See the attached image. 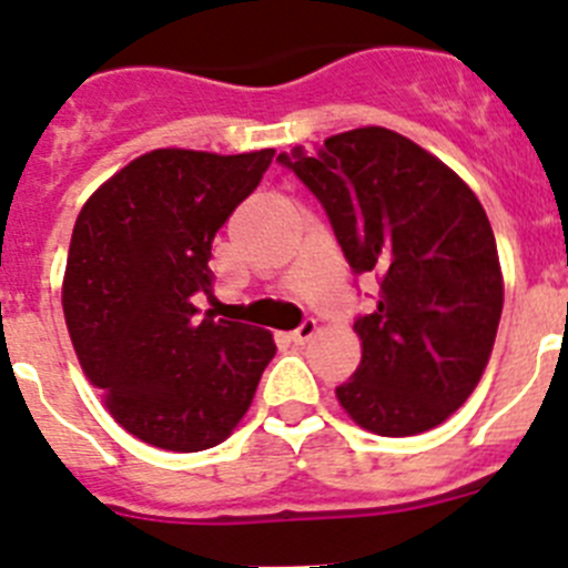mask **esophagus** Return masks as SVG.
Returning <instances> with one entry per match:
<instances>
[{
  "label": "esophagus",
  "mask_w": 568,
  "mask_h": 568,
  "mask_svg": "<svg viewBox=\"0 0 568 568\" xmlns=\"http://www.w3.org/2000/svg\"><path fill=\"white\" fill-rule=\"evenodd\" d=\"M314 334H316V322L314 320H305L303 325H300V328L291 331L288 339L294 342V345H305V342L314 339Z\"/></svg>",
  "instance_id": "obj_1"
}]
</instances>
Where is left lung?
<instances>
[{"label":"left lung","instance_id":"obj_1","mask_svg":"<svg viewBox=\"0 0 568 568\" xmlns=\"http://www.w3.org/2000/svg\"><path fill=\"white\" fill-rule=\"evenodd\" d=\"M320 197L356 274L379 300L354 322L362 362L336 387L376 436L447 422L481 382L504 308L495 234L473 189L410 138L359 126L280 155Z\"/></svg>","mask_w":568,"mask_h":568}]
</instances>
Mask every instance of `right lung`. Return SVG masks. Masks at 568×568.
<instances>
[{"label": "right lung", "mask_w": 568, "mask_h": 568, "mask_svg": "<svg viewBox=\"0 0 568 568\" xmlns=\"http://www.w3.org/2000/svg\"><path fill=\"white\" fill-rule=\"evenodd\" d=\"M274 150H152L101 183L70 240L61 305L75 356L110 416L141 442L197 453L252 407L272 331L197 316L212 240L257 189Z\"/></svg>", "instance_id": "obj_1"}]
</instances>
